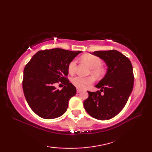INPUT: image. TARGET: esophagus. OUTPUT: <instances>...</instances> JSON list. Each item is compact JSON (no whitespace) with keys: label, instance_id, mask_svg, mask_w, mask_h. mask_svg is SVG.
<instances>
[{"label":"esophagus","instance_id":"34e87169","mask_svg":"<svg viewBox=\"0 0 152 152\" xmlns=\"http://www.w3.org/2000/svg\"><path fill=\"white\" fill-rule=\"evenodd\" d=\"M81 91H82V90H80V89H77V93H80Z\"/></svg>","mask_w":152,"mask_h":152}]
</instances>
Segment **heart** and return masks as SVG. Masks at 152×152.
Masks as SVG:
<instances>
[{"instance_id":"1","label":"heart","mask_w":152,"mask_h":152,"mask_svg":"<svg viewBox=\"0 0 152 152\" xmlns=\"http://www.w3.org/2000/svg\"><path fill=\"white\" fill-rule=\"evenodd\" d=\"M82 60L88 64V66L91 69V73L96 78H100L104 74V69L102 68V61L101 58L91 54H86L82 57ZM76 65V60H72L69 64L68 70L70 74H73L75 71ZM93 78L91 77H82L76 76L71 80L72 84L80 89H83L87 87L91 86L93 83Z\"/></svg>"}]
</instances>
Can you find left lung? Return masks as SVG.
Instances as JSON below:
<instances>
[{
  "label": "left lung",
  "mask_w": 152,
  "mask_h": 152,
  "mask_svg": "<svg viewBox=\"0 0 152 152\" xmlns=\"http://www.w3.org/2000/svg\"><path fill=\"white\" fill-rule=\"evenodd\" d=\"M92 54L104 60L108 69L104 78L95 86L100 91H88L89 96L83 106L91 117L108 120L122 110L133 91V66L130 60L117 50L96 51Z\"/></svg>",
  "instance_id": "1"
}]
</instances>
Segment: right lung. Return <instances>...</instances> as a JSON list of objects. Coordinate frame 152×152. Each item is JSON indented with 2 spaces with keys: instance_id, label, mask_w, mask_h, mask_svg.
<instances>
[{
  "instance_id": "obj_1",
  "label": "right lung",
  "mask_w": 152,
  "mask_h": 152,
  "mask_svg": "<svg viewBox=\"0 0 152 152\" xmlns=\"http://www.w3.org/2000/svg\"><path fill=\"white\" fill-rule=\"evenodd\" d=\"M82 51L54 48L38 51L23 71V89L28 106L40 118H59L66 111L76 89L66 78L69 63ZM61 82V90L54 85Z\"/></svg>"
}]
</instances>
